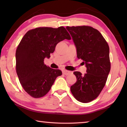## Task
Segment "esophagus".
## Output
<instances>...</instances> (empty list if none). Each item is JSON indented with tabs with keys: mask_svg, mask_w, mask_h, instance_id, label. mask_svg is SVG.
Masks as SVG:
<instances>
[{
	"mask_svg": "<svg viewBox=\"0 0 127 127\" xmlns=\"http://www.w3.org/2000/svg\"><path fill=\"white\" fill-rule=\"evenodd\" d=\"M63 73L64 75H66V76H67V75H69V74H70V73H71V72H70V71H68V70H63Z\"/></svg>",
	"mask_w": 127,
	"mask_h": 127,
	"instance_id": "obj_1",
	"label": "esophagus"
}]
</instances>
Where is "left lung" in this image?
<instances>
[{"label":"left lung","mask_w":127,"mask_h":127,"mask_svg":"<svg viewBox=\"0 0 127 127\" xmlns=\"http://www.w3.org/2000/svg\"><path fill=\"white\" fill-rule=\"evenodd\" d=\"M76 46L78 59L83 61L86 73L74 72L77 81L70 87L74 97L81 102L91 101L99 95L105 86L110 63L109 47L99 31L82 26L66 27Z\"/></svg>","instance_id":"left-lung-1"}]
</instances>
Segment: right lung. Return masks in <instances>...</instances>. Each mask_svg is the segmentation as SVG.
I'll list each match as a JSON object with an SVG mask.
<instances>
[{"label": "right lung", "mask_w": 127, "mask_h": 127, "mask_svg": "<svg viewBox=\"0 0 127 127\" xmlns=\"http://www.w3.org/2000/svg\"><path fill=\"white\" fill-rule=\"evenodd\" d=\"M70 38L63 27L36 28L22 38L16 53V72L23 89L32 97L45 95L57 77L62 74L61 70L44 64V60L50 58L58 43Z\"/></svg>", "instance_id": "1"}]
</instances>
